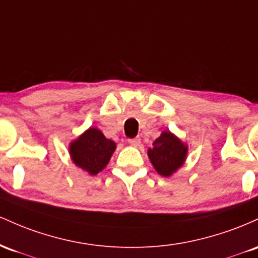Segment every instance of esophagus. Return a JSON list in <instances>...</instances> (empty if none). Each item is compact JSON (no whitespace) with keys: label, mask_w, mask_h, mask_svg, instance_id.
<instances>
[{"label":"esophagus","mask_w":258,"mask_h":258,"mask_svg":"<svg viewBox=\"0 0 258 258\" xmlns=\"http://www.w3.org/2000/svg\"><path fill=\"white\" fill-rule=\"evenodd\" d=\"M128 143H129L130 145H132V146L137 147V146H139V145H140V139H139V138L129 139V140H128Z\"/></svg>","instance_id":"obj_1"}]
</instances>
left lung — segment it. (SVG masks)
Wrapping results in <instances>:
<instances>
[{
    "mask_svg": "<svg viewBox=\"0 0 258 258\" xmlns=\"http://www.w3.org/2000/svg\"><path fill=\"white\" fill-rule=\"evenodd\" d=\"M153 147L149 149L150 161L162 176H170L184 164L187 146L174 134L166 130L153 141Z\"/></svg>",
    "mask_w": 258,
    "mask_h": 258,
    "instance_id": "1",
    "label": "left lung"
}]
</instances>
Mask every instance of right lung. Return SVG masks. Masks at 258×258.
<instances>
[{
    "label": "right lung",
    "mask_w": 258,
    "mask_h": 258,
    "mask_svg": "<svg viewBox=\"0 0 258 258\" xmlns=\"http://www.w3.org/2000/svg\"><path fill=\"white\" fill-rule=\"evenodd\" d=\"M114 150V141L107 139L96 128L88 129L69 145V153L75 166L91 175H96L108 164Z\"/></svg>",
    "instance_id": "right-lung-1"
}]
</instances>
